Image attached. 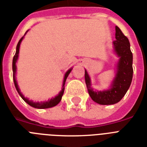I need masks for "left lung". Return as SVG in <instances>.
Here are the masks:
<instances>
[{
    "instance_id": "8db88e82",
    "label": "left lung",
    "mask_w": 147,
    "mask_h": 147,
    "mask_svg": "<svg viewBox=\"0 0 147 147\" xmlns=\"http://www.w3.org/2000/svg\"><path fill=\"white\" fill-rule=\"evenodd\" d=\"M115 39L113 42V51L119 57L116 71L110 88L104 90H95L91 87V81L85 69V82L88 94L93 100L100 105H113L123 98L131 84L133 78V54L127 38L115 26Z\"/></svg>"
}]
</instances>
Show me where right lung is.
<instances>
[{"mask_svg":"<svg viewBox=\"0 0 147 147\" xmlns=\"http://www.w3.org/2000/svg\"><path fill=\"white\" fill-rule=\"evenodd\" d=\"M27 31V32H28ZM27 32H26V34L27 33ZM26 34H24V36L26 35ZM24 36L22 37V38L19 40V42L17 44V46H16V53L14 55L13 59V82L14 84H15L16 89L17 90V92L19 93V94L20 95V96L22 97V100H23L26 103H28L29 106L34 107V108L36 109H48L51 108V107H53L55 106H57L58 103H59L60 101H61L62 96L63 95V93H64V90H65V81H66V78L69 76V73L71 72L72 68L69 69L66 72H65V76H64V79H63V86H62V90H60V92L58 94V95L53 97V98H51V100H48L47 101H43V102H34L32 100H29L27 97H25L23 94L21 93L20 90V88L18 86L17 82H16V62H17L18 57H19V53H20V44L22 42V39L24 38Z\"/></svg>","mask_w":147,"mask_h":147,"instance_id":"right-lung-1","label":"right lung"}]
</instances>
